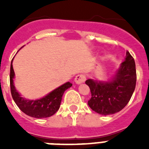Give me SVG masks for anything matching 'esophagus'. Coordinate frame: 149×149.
Here are the masks:
<instances>
[{"mask_svg": "<svg viewBox=\"0 0 149 149\" xmlns=\"http://www.w3.org/2000/svg\"><path fill=\"white\" fill-rule=\"evenodd\" d=\"M86 79V77L84 74H78L75 77V83L77 84H80L84 83Z\"/></svg>", "mask_w": 149, "mask_h": 149, "instance_id": "esophagus-1", "label": "esophagus"}]
</instances>
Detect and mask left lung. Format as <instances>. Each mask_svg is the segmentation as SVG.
<instances>
[{
	"mask_svg": "<svg viewBox=\"0 0 149 149\" xmlns=\"http://www.w3.org/2000/svg\"><path fill=\"white\" fill-rule=\"evenodd\" d=\"M136 79L134 58L127 51L125 60L120 64L111 81L100 82L89 79L85 82L91 89L89 107L101 115L119 112L132 97L136 86Z\"/></svg>",
	"mask_w": 149,
	"mask_h": 149,
	"instance_id": "left-lung-1",
	"label": "left lung"
}]
</instances>
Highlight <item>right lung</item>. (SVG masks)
I'll return each instance as SVG.
<instances>
[{"mask_svg":"<svg viewBox=\"0 0 149 149\" xmlns=\"http://www.w3.org/2000/svg\"><path fill=\"white\" fill-rule=\"evenodd\" d=\"M14 77L15 72L13 70L12 64L10 65V93L13 100L15 104L20 108V110L24 112L25 114L30 116L31 118H45L51 117L56 113L60 107L61 100L63 93L68 88L72 86V84L70 82L65 83L58 88L52 91L48 95L44 97L35 100H26L22 97L18 92L16 91L14 86Z\"/></svg>","mask_w":149,"mask_h":149,"instance_id":"add662e5","label":"right lung"}]
</instances>
